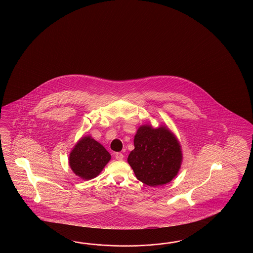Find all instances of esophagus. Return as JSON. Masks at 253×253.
<instances>
[{
	"instance_id": "34e87169",
	"label": "esophagus",
	"mask_w": 253,
	"mask_h": 253,
	"mask_svg": "<svg viewBox=\"0 0 253 253\" xmlns=\"http://www.w3.org/2000/svg\"><path fill=\"white\" fill-rule=\"evenodd\" d=\"M115 157H116L117 160H123L124 156H123V153H116Z\"/></svg>"
}]
</instances>
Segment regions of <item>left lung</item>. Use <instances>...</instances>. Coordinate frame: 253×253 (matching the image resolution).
<instances>
[{
	"mask_svg": "<svg viewBox=\"0 0 253 253\" xmlns=\"http://www.w3.org/2000/svg\"><path fill=\"white\" fill-rule=\"evenodd\" d=\"M134 149L128 163L136 178L144 184L157 187L172 180L180 168L182 154L175 136L166 127L141 126L134 136Z\"/></svg>",
	"mask_w": 253,
	"mask_h": 253,
	"instance_id": "left-lung-1",
	"label": "left lung"
}]
</instances>
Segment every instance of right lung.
<instances>
[{
  "instance_id": "1",
  "label": "right lung",
  "mask_w": 253,
  "mask_h": 253,
  "mask_svg": "<svg viewBox=\"0 0 253 253\" xmlns=\"http://www.w3.org/2000/svg\"><path fill=\"white\" fill-rule=\"evenodd\" d=\"M109 152L91 136L83 137L71 152L69 164L72 170L84 179L96 177L110 160Z\"/></svg>"
}]
</instances>
